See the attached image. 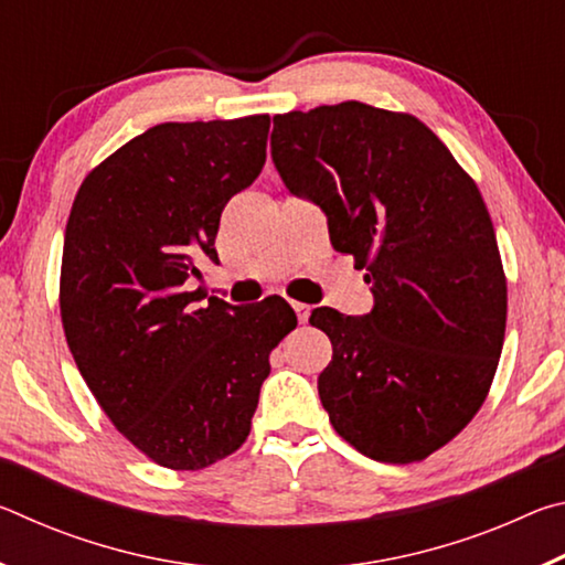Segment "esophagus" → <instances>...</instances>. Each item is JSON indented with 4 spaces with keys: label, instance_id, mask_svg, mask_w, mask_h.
Wrapping results in <instances>:
<instances>
[{
    "label": "esophagus",
    "instance_id": "obj_1",
    "mask_svg": "<svg viewBox=\"0 0 565 565\" xmlns=\"http://www.w3.org/2000/svg\"><path fill=\"white\" fill-rule=\"evenodd\" d=\"M294 311H296V319H299V323H306L311 317V309L306 303H291Z\"/></svg>",
    "mask_w": 565,
    "mask_h": 565
}]
</instances>
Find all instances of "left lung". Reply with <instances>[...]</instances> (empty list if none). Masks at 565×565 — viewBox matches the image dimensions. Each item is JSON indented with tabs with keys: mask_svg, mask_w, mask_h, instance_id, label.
Here are the masks:
<instances>
[{
	"mask_svg": "<svg viewBox=\"0 0 565 565\" xmlns=\"http://www.w3.org/2000/svg\"><path fill=\"white\" fill-rule=\"evenodd\" d=\"M271 157L374 294L363 317L311 311L333 347L319 376L331 426L374 461H424L478 414L503 349L505 274L481 191L424 121L361 102L276 114Z\"/></svg>",
	"mask_w": 565,
	"mask_h": 565,
	"instance_id": "8db88e82",
	"label": "left lung"
}]
</instances>
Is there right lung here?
I'll return each instance as SVG.
<instances>
[{
  "mask_svg": "<svg viewBox=\"0 0 565 565\" xmlns=\"http://www.w3.org/2000/svg\"><path fill=\"white\" fill-rule=\"evenodd\" d=\"M269 114L167 121L94 167L64 232L66 343L119 434L174 471L234 454L269 353L296 329L284 299L228 306L189 291L228 199L262 174Z\"/></svg>",
  "mask_w": 565,
  "mask_h": 565,
  "instance_id": "obj_1",
  "label": "right lung"
}]
</instances>
